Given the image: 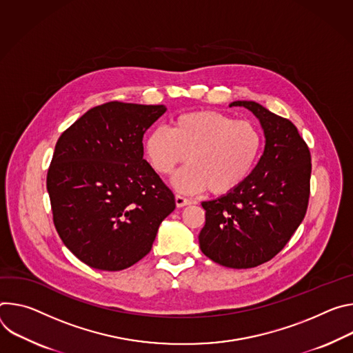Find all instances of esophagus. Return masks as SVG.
Masks as SVG:
<instances>
[{
    "mask_svg": "<svg viewBox=\"0 0 353 353\" xmlns=\"http://www.w3.org/2000/svg\"><path fill=\"white\" fill-rule=\"evenodd\" d=\"M175 203H176V208H185L192 205V201L181 196V194H175Z\"/></svg>",
    "mask_w": 353,
    "mask_h": 353,
    "instance_id": "esophagus-1",
    "label": "esophagus"
}]
</instances>
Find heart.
I'll return each instance as SVG.
<instances>
[{"instance_id":"obj_1","label":"heart","mask_w":353,"mask_h":353,"mask_svg":"<svg viewBox=\"0 0 353 353\" xmlns=\"http://www.w3.org/2000/svg\"><path fill=\"white\" fill-rule=\"evenodd\" d=\"M262 150L258 128L214 110H194L176 116L171 130L157 126L144 139L151 167L170 175L188 159L190 163L172 178L175 189L216 196L241 186L255 170Z\"/></svg>"}]
</instances>
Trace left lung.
Segmentation results:
<instances>
[{"mask_svg": "<svg viewBox=\"0 0 353 353\" xmlns=\"http://www.w3.org/2000/svg\"><path fill=\"white\" fill-rule=\"evenodd\" d=\"M252 112L265 136L263 154L250 178L223 196L202 202V252L213 262L247 269L275 256L304 219L311 157L296 126L254 101H236Z\"/></svg>", "mask_w": 353, "mask_h": 353, "instance_id": "8db88e82", "label": "left lung"}]
</instances>
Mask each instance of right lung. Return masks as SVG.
Returning <instances> with one entry per match:
<instances>
[{
	"label": "right lung",
	"instance_id": "right-lung-1",
	"mask_svg": "<svg viewBox=\"0 0 353 353\" xmlns=\"http://www.w3.org/2000/svg\"><path fill=\"white\" fill-rule=\"evenodd\" d=\"M164 105L109 102L57 140L48 172L53 221L64 245L91 268L122 270L145 256L175 209L170 188L143 159V137Z\"/></svg>",
	"mask_w": 353,
	"mask_h": 353
}]
</instances>
